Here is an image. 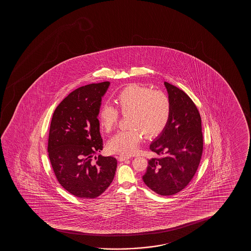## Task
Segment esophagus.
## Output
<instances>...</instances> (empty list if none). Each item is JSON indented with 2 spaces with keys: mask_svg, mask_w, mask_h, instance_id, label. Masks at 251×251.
<instances>
[{
  "mask_svg": "<svg viewBox=\"0 0 251 251\" xmlns=\"http://www.w3.org/2000/svg\"><path fill=\"white\" fill-rule=\"evenodd\" d=\"M129 157H127V156H124V155H120L119 157H118V160L120 162L124 161V160H127V159H128Z\"/></svg>",
  "mask_w": 251,
  "mask_h": 251,
  "instance_id": "34e87169",
  "label": "esophagus"
}]
</instances>
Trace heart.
Masks as SVG:
<instances>
[{
  "mask_svg": "<svg viewBox=\"0 0 251 251\" xmlns=\"http://www.w3.org/2000/svg\"><path fill=\"white\" fill-rule=\"evenodd\" d=\"M117 109L127 116L131 129L120 131L108 142V150L112 153L129 156L136 151L142 139V133L148 139L161 134L172 115V103L166 93L151 90L148 86L130 84L124 87L116 98ZM119 113L109 104H103L99 112L100 127L109 133L117 126Z\"/></svg>",
  "mask_w": 251,
  "mask_h": 251,
  "instance_id": "b5f03b06",
  "label": "heart"
}]
</instances>
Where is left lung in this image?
I'll return each mask as SVG.
<instances>
[{"mask_svg": "<svg viewBox=\"0 0 251 251\" xmlns=\"http://www.w3.org/2000/svg\"><path fill=\"white\" fill-rule=\"evenodd\" d=\"M172 115L164 132L150 145L159 155L148 160L142 179L160 196H172L189 184L199 167L203 151L201 118L195 103L182 90L165 82Z\"/></svg>", "mask_w": 251, "mask_h": 251, "instance_id": "left-lung-1", "label": "left lung"}]
</instances>
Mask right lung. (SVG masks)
I'll return each instance as SVG.
<instances>
[{
    "label": "right lung",
    "instance_id": "1",
    "mask_svg": "<svg viewBox=\"0 0 251 251\" xmlns=\"http://www.w3.org/2000/svg\"><path fill=\"white\" fill-rule=\"evenodd\" d=\"M109 81L93 83L69 93L52 117L48 152L59 183L75 196L93 199L110 185L117 161L97 152L103 149L100 132L101 100Z\"/></svg>",
    "mask_w": 251,
    "mask_h": 251
}]
</instances>
